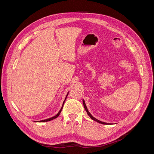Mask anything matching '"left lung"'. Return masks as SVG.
Segmentation results:
<instances>
[{"mask_svg":"<svg viewBox=\"0 0 154 154\" xmlns=\"http://www.w3.org/2000/svg\"><path fill=\"white\" fill-rule=\"evenodd\" d=\"M83 106H84V108H85V110H86V112H87V114L88 115V116H89V117H90L92 120H94V121H95V122H97V123H101V124H103V125H108V124H109V123H105V122H101V121L96 119L94 117H93V116L91 114V113L89 112H88V109H87V106H86V105H85V101L83 100Z\"/></svg>","mask_w":154,"mask_h":154,"instance_id":"8db88e82","label":"left lung"}]
</instances>
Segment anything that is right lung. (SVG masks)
Wrapping results in <instances>:
<instances>
[{"instance_id": "1", "label": "right lung", "mask_w": 154, "mask_h": 154, "mask_svg": "<svg viewBox=\"0 0 154 154\" xmlns=\"http://www.w3.org/2000/svg\"><path fill=\"white\" fill-rule=\"evenodd\" d=\"M69 93V92H68ZM68 93H67V96H66V99H65V100L63 101V105H62V108H61V109L60 110V111L58 112V114H57V115H55L54 116H53V117H52V118H48V119H44V120H41V121H38V122H49V121H51V120H53V119H55V118H58V116H59V115H60V112H61V111H62V108H63V104H64V102H65V101H66V98H67V96H68Z\"/></svg>"}]
</instances>
